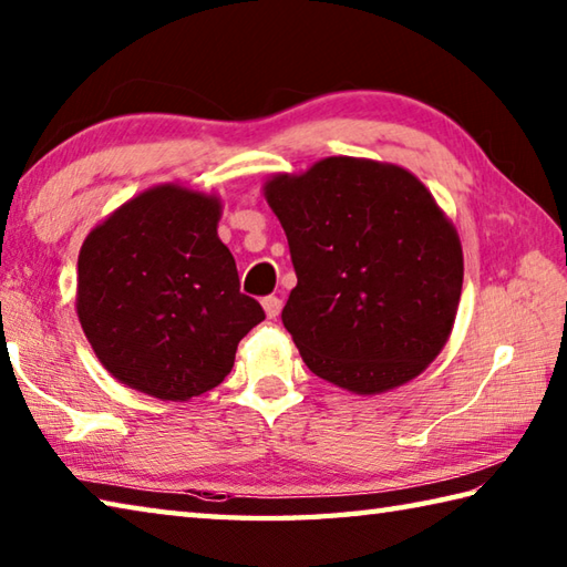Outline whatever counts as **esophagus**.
I'll use <instances>...</instances> for the list:
<instances>
[{
	"instance_id": "obj_1",
	"label": "esophagus",
	"mask_w": 567,
	"mask_h": 567,
	"mask_svg": "<svg viewBox=\"0 0 567 567\" xmlns=\"http://www.w3.org/2000/svg\"><path fill=\"white\" fill-rule=\"evenodd\" d=\"M262 307H265L267 318H270V320H275V318H277V315H280V310H282V300H280V297H275V295H270V297H265V300H262Z\"/></svg>"
}]
</instances>
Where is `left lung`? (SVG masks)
Returning <instances> with one entry per match:
<instances>
[{
	"mask_svg": "<svg viewBox=\"0 0 567 567\" xmlns=\"http://www.w3.org/2000/svg\"><path fill=\"white\" fill-rule=\"evenodd\" d=\"M297 287L282 324L315 375L372 395L437 358L463 290L455 227L395 165L328 157L267 182Z\"/></svg>",
	"mask_w": 567,
	"mask_h": 567,
	"instance_id": "obj_1",
	"label": "left lung"
}]
</instances>
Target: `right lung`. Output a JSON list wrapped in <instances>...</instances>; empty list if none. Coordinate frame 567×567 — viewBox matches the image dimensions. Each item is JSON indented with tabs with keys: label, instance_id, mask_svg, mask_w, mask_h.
Here are the masks:
<instances>
[{
	"label": "right lung",
	"instance_id": "add662e5",
	"mask_svg": "<svg viewBox=\"0 0 567 567\" xmlns=\"http://www.w3.org/2000/svg\"><path fill=\"white\" fill-rule=\"evenodd\" d=\"M219 203L175 185L130 199L87 235L76 262V315L92 350L124 385L159 400L217 388L237 342L265 320L239 292L217 237Z\"/></svg>",
	"mask_w": 567,
	"mask_h": 567
}]
</instances>
